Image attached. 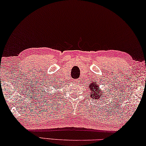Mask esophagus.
<instances>
[{"label": "esophagus", "mask_w": 146, "mask_h": 146, "mask_svg": "<svg viewBox=\"0 0 146 146\" xmlns=\"http://www.w3.org/2000/svg\"><path fill=\"white\" fill-rule=\"evenodd\" d=\"M78 82H80V80H79V79H75V80H74V82L78 83Z\"/></svg>", "instance_id": "obj_1"}]
</instances>
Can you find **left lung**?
Returning <instances> with one entry per match:
<instances>
[{"mask_svg":"<svg viewBox=\"0 0 146 146\" xmlns=\"http://www.w3.org/2000/svg\"><path fill=\"white\" fill-rule=\"evenodd\" d=\"M90 89L91 90V96H92L93 99H99L100 98H102V96H104L102 93V91H101L99 89L98 84H96V83L93 82L90 84Z\"/></svg>","mask_w":146,"mask_h":146,"instance_id":"left-lung-1","label":"left lung"}]
</instances>
